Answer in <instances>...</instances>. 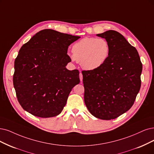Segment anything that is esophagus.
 <instances>
[{
  "label": "esophagus",
  "instance_id": "esophagus-1",
  "mask_svg": "<svg viewBox=\"0 0 154 154\" xmlns=\"http://www.w3.org/2000/svg\"><path fill=\"white\" fill-rule=\"evenodd\" d=\"M79 77H80V80H81V82L82 81V79H83V77H82V74L81 72H80V73H79Z\"/></svg>",
  "mask_w": 154,
  "mask_h": 154
}]
</instances>
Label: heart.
<instances>
[{"instance_id": "b5f03b06", "label": "heart", "mask_w": 154, "mask_h": 154, "mask_svg": "<svg viewBox=\"0 0 154 154\" xmlns=\"http://www.w3.org/2000/svg\"><path fill=\"white\" fill-rule=\"evenodd\" d=\"M73 54H68L86 70H94L106 61L110 55V45L104 38L85 37L72 47Z\"/></svg>"}]
</instances>
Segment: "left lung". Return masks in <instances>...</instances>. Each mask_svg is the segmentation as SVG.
<instances>
[{"label": "left lung", "instance_id": "obj_1", "mask_svg": "<svg viewBox=\"0 0 154 154\" xmlns=\"http://www.w3.org/2000/svg\"><path fill=\"white\" fill-rule=\"evenodd\" d=\"M110 45V55L94 70H84V102L96 118L114 119L129 110L141 87L142 63L137 50L115 30L96 35Z\"/></svg>", "mask_w": 154, "mask_h": 154}]
</instances>
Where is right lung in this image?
<instances>
[{"label":"right lung","instance_id":"add662e5","mask_svg":"<svg viewBox=\"0 0 154 154\" xmlns=\"http://www.w3.org/2000/svg\"><path fill=\"white\" fill-rule=\"evenodd\" d=\"M80 38L51 29L37 32L14 61L13 85L21 107L33 116L55 117L63 109L79 72L66 68L69 45Z\"/></svg>","mask_w":154,"mask_h":154}]
</instances>
